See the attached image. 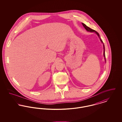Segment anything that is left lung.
<instances>
[{"mask_svg":"<svg viewBox=\"0 0 122 122\" xmlns=\"http://www.w3.org/2000/svg\"><path fill=\"white\" fill-rule=\"evenodd\" d=\"M82 25H83V26L84 27V28L86 29V30L88 31H90V32H95L97 36H98L100 38V40L101 41V42L103 43V49H104V51H103V55H104V59L105 60V62H106V57H105V46L104 45V43H103V41H102V40L100 38V36H99V34L97 32L96 30H94L93 29H91V28H90V27H88L87 26H86L85 24L83 23H82Z\"/></svg>","mask_w":122,"mask_h":122,"instance_id":"left-lung-1","label":"left lung"}]
</instances>
